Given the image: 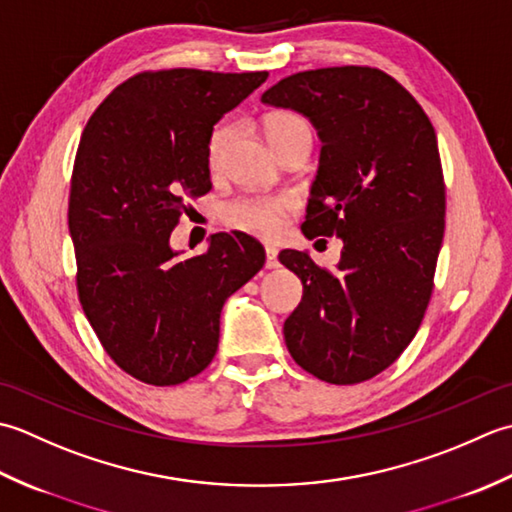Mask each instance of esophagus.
<instances>
[{
  "label": "esophagus",
  "instance_id": "1",
  "mask_svg": "<svg viewBox=\"0 0 512 512\" xmlns=\"http://www.w3.org/2000/svg\"><path fill=\"white\" fill-rule=\"evenodd\" d=\"M265 267L267 269H276L280 263H278V252L276 247H265Z\"/></svg>",
  "mask_w": 512,
  "mask_h": 512
}]
</instances>
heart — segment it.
I'll use <instances>...</instances> for the list:
<instances>
[{
  "label": "heart",
  "instance_id": "heart-1",
  "mask_svg": "<svg viewBox=\"0 0 512 512\" xmlns=\"http://www.w3.org/2000/svg\"><path fill=\"white\" fill-rule=\"evenodd\" d=\"M265 132H267L269 143L274 145V148H278V143L285 141L289 134H296V132L311 134V128L307 119H302L300 114L283 112L267 119ZM232 134L234 132L229 125H223V128H218L212 134L210 148H207V156H210L212 168H216V165L223 161V154L227 150L229 141H232ZM294 210H296V201L291 196H245L225 205L223 214L229 225L245 229V232L263 236V238H276L280 232H283L287 214Z\"/></svg>",
  "mask_w": 512,
  "mask_h": 512
}]
</instances>
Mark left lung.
<instances>
[{"label":"left lung","instance_id":"left-lung-1","mask_svg":"<svg viewBox=\"0 0 512 512\" xmlns=\"http://www.w3.org/2000/svg\"><path fill=\"white\" fill-rule=\"evenodd\" d=\"M260 101L316 125L322 150L302 234L344 245L331 271L309 252L278 254L302 283L285 344L318 380L364 382L413 340L433 291L446 212L435 130L409 90L375 68L296 72Z\"/></svg>","mask_w":512,"mask_h":512}]
</instances>
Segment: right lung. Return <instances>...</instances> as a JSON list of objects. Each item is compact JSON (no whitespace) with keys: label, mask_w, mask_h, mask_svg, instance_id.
<instances>
[{"label":"right lung","mask_w":512,"mask_h":512,"mask_svg":"<svg viewBox=\"0 0 512 512\" xmlns=\"http://www.w3.org/2000/svg\"><path fill=\"white\" fill-rule=\"evenodd\" d=\"M269 72L174 68L114 88L81 134L68 227L81 307L132 378L172 387L212 362L225 300L265 265L245 232L212 234L207 252L170 245L187 196L212 190L214 125Z\"/></svg>","instance_id":"1"}]
</instances>
